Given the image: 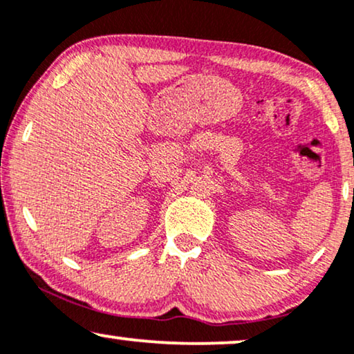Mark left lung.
Returning <instances> with one entry per match:
<instances>
[{
    "mask_svg": "<svg viewBox=\"0 0 354 354\" xmlns=\"http://www.w3.org/2000/svg\"><path fill=\"white\" fill-rule=\"evenodd\" d=\"M353 194H354V189H353Z\"/></svg>",
    "mask_w": 354,
    "mask_h": 354,
    "instance_id": "obj_1",
    "label": "left lung"
}]
</instances>
